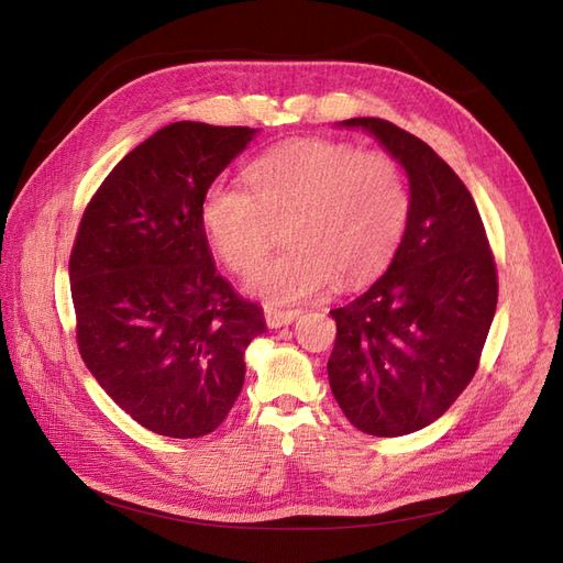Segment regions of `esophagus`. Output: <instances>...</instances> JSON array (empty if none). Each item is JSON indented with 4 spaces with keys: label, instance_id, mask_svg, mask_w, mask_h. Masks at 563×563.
Here are the masks:
<instances>
[{
    "label": "esophagus",
    "instance_id": "34e87169",
    "mask_svg": "<svg viewBox=\"0 0 563 563\" xmlns=\"http://www.w3.org/2000/svg\"><path fill=\"white\" fill-rule=\"evenodd\" d=\"M300 317V310H282V308H265V321L269 329L288 327L294 319Z\"/></svg>",
    "mask_w": 563,
    "mask_h": 563
}]
</instances>
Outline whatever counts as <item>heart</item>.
<instances>
[{
    "label": "heart",
    "mask_w": 563,
    "mask_h": 563,
    "mask_svg": "<svg viewBox=\"0 0 563 563\" xmlns=\"http://www.w3.org/2000/svg\"><path fill=\"white\" fill-rule=\"evenodd\" d=\"M244 187L213 183L201 203L209 240L244 275L278 235L289 249L253 269L249 291L269 302L310 300L338 282L362 286L395 258L411 218L404 166L385 150L345 141H298L267 152Z\"/></svg>",
    "instance_id": "obj_1"
}]
</instances>
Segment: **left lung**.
<instances>
[{"mask_svg":"<svg viewBox=\"0 0 563 563\" xmlns=\"http://www.w3.org/2000/svg\"><path fill=\"white\" fill-rule=\"evenodd\" d=\"M399 159L411 218L385 275L335 319L331 391L373 437H401L444 416L479 368L498 305V269L476 203L413 133L378 117L345 119Z\"/></svg>","mask_w":563,"mask_h":563,"instance_id":"obj_1","label":"left lung"}]
</instances>
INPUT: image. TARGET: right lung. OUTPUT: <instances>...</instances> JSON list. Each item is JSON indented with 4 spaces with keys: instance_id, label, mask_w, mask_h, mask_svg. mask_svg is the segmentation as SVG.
Wrapping results in <instances>:
<instances>
[{
    "instance_id": "obj_1",
    "label": "right lung",
    "mask_w": 563,
    "mask_h": 563,
    "mask_svg": "<svg viewBox=\"0 0 563 563\" xmlns=\"http://www.w3.org/2000/svg\"><path fill=\"white\" fill-rule=\"evenodd\" d=\"M258 129L176 122L119 162L70 253L77 345L112 401L145 430L192 439L225 420L263 310L218 275L201 203Z\"/></svg>"
}]
</instances>
